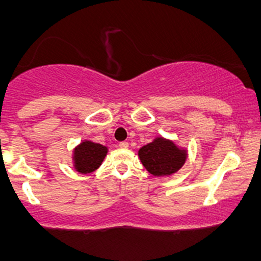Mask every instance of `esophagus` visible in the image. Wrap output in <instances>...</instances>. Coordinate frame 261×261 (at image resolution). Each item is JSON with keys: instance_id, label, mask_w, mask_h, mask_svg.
<instances>
[{"instance_id": "1", "label": "esophagus", "mask_w": 261, "mask_h": 261, "mask_svg": "<svg viewBox=\"0 0 261 261\" xmlns=\"http://www.w3.org/2000/svg\"><path fill=\"white\" fill-rule=\"evenodd\" d=\"M119 147H120V148H127L128 143L126 142V141H121V142H119Z\"/></svg>"}]
</instances>
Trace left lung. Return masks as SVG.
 Returning <instances> with one entry per match:
<instances>
[{"mask_svg":"<svg viewBox=\"0 0 261 261\" xmlns=\"http://www.w3.org/2000/svg\"><path fill=\"white\" fill-rule=\"evenodd\" d=\"M145 168L155 176L170 175L179 170L187 158V152L175 147L172 141L155 139L139 151Z\"/></svg>","mask_w":261,"mask_h":261,"instance_id":"left-lung-1","label":"left lung"}]
</instances>
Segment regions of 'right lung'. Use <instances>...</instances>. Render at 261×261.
<instances>
[{
	"instance_id": "obj_1",
	"label": "right lung",
	"mask_w": 261,
	"mask_h": 261,
	"mask_svg": "<svg viewBox=\"0 0 261 261\" xmlns=\"http://www.w3.org/2000/svg\"><path fill=\"white\" fill-rule=\"evenodd\" d=\"M108 149L99 143L85 141L74 149V164L80 173H91L100 166Z\"/></svg>"
}]
</instances>
